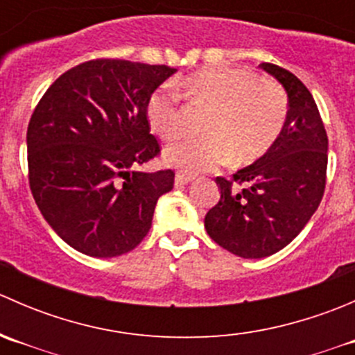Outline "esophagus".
I'll list each match as a JSON object with an SVG mask.
<instances>
[{
    "mask_svg": "<svg viewBox=\"0 0 355 355\" xmlns=\"http://www.w3.org/2000/svg\"><path fill=\"white\" fill-rule=\"evenodd\" d=\"M192 175L189 173H184V171H177V175H175V185L177 187H180V185H187L189 182H192Z\"/></svg>",
    "mask_w": 355,
    "mask_h": 355,
    "instance_id": "obj_1",
    "label": "esophagus"
}]
</instances>
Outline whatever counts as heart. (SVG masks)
Masks as SVG:
<instances>
[{
  "label": "heart",
  "instance_id": "b5f03b06",
  "mask_svg": "<svg viewBox=\"0 0 355 355\" xmlns=\"http://www.w3.org/2000/svg\"><path fill=\"white\" fill-rule=\"evenodd\" d=\"M192 103L209 108L200 137H187L166 149V159L187 171H204L230 159L247 163L263 156L287 123L288 98L278 82L250 68L211 67L185 78ZM146 114L153 130L164 141L185 130L182 94L173 84L151 92Z\"/></svg>",
  "mask_w": 355,
  "mask_h": 355
}]
</instances>
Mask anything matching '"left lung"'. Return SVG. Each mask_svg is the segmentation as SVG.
Returning <instances> with one entry per match:
<instances>
[{
    "instance_id": "8db88e82",
    "label": "left lung",
    "mask_w": 355,
    "mask_h": 355,
    "mask_svg": "<svg viewBox=\"0 0 355 355\" xmlns=\"http://www.w3.org/2000/svg\"><path fill=\"white\" fill-rule=\"evenodd\" d=\"M288 96L280 137L256 163L218 177L220 200L207 211V235L245 259L271 256L300 234L327 185L328 135L309 89L285 68L261 63Z\"/></svg>"
}]
</instances>
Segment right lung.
I'll list each match as a JSON object with an SVG mask.
<instances>
[{
	"mask_svg": "<svg viewBox=\"0 0 355 355\" xmlns=\"http://www.w3.org/2000/svg\"><path fill=\"white\" fill-rule=\"evenodd\" d=\"M175 68L89 60L60 75L27 127L28 185L53 230L78 252L114 257L148 235L175 171H137L161 155L146 106Z\"/></svg>",
	"mask_w": 355,
	"mask_h": 355,
	"instance_id": "add662e5",
	"label": "right lung"
}]
</instances>
